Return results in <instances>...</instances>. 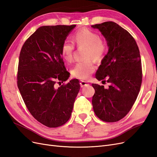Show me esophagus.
<instances>
[{"label":"esophagus","instance_id":"obj_1","mask_svg":"<svg viewBox=\"0 0 157 157\" xmlns=\"http://www.w3.org/2000/svg\"><path fill=\"white\" fill-rule=\"evenodd\" d=\"M80 86H81L82 88L84 86H87L89 85V84L86 81H80Z\"/></svg>","mask_w":157,"mask_h":157}]
</instances>
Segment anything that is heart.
I'll return each mask as SVG.
<instances>
[{
  "instance_id": "b5f03b06",
  "label": "heart",
  "mask_w": 157,
  "mask_h": 157,
  "mask_svg": "<svg viewBox=\"0 0 157 157\" xmlns=\"http://www.w3.org/2000/svg\"><path fill=\"white\" fill-rule=\"evenodd\" d=\"M77 47H85L83 58L71 70L73 77L80 79L87 80L96 70V66L92 59L99 62L101 61L108 50L105 41L98 33L82 28L76 31L72 36V42L65 40L61 48V56L66 63H71L73 60L75 45Z\"/></svg>"
}]
</instances>
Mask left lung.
<instances>
[{"label": "left lung", "instance_id": "left-lung-1", "mask_svg": "<svg viewBox=\"0 0 157 157\" xmlns=\"http://www.w3.org/2000/svg\"><path fill=\"white\" fill-rule=\"evenodd\" d=\"M107 41L109 51L96 73V78L107 82V88L92 84V105L101 121L115 122L129 113L140 92L142 67L140 50L129 32L113 21L92 25Z\"/></svg>", "mask_w": 157, "mask_h": 157}]
</instances>
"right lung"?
Instances as JSON below:
<instances>
[{"instance_id": "1", "label": "right lung", "mask_w": 157, "mask_h": 157, "mask_svg": "<svg viewBox=\"0 0 157 157\" xmlns=\"http://www.w3.org/2000/svg\"><path fill=\"white\" fill-rule=\"evenodd\" d=\"M76 25L39 27L23 44L20 54L17 84L28 110L49 128L63 125L71 117L80 90L77 79L69 77L61 48ZM60 86L57 88L56 84Z\"/></svg>"}]
</instances>
